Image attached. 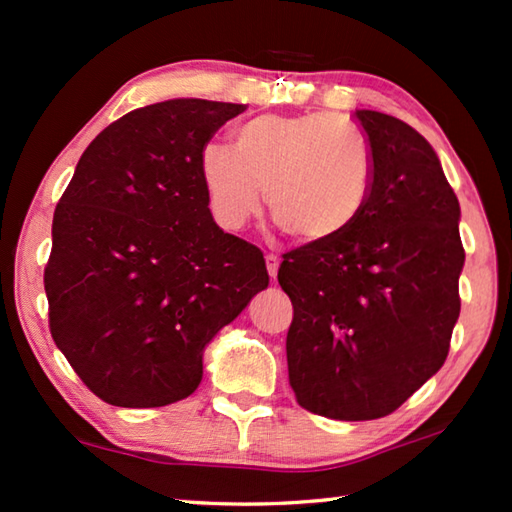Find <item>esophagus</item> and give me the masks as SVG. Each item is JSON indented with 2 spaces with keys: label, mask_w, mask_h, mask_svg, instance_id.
<instances>
[{
  "label": "esophagus",
  "mask_w": 512,
  "mask_h": 512,
  "mask_svg": "<svg viewBox=\"0 0 512 512\" xmlns=\"http://www.w3.org/2000/svg\"><path fill=\"white\" fill-rule=\"evenodd\" d=\"M266 268H268V275H271V280L275 282L277 277V268H280V259H277L275 255H266Z\"/></svg>",
  "instance_id": "esophagus-1"
}]
</instances>
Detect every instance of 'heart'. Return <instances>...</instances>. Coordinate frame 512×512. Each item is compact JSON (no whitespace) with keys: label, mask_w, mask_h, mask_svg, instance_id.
<instances>
[{"label":"heart","mask_w":512,"mask_h":512,"mask_svg":"<svg viewBox=\"0 0 512 512\" xmlns=\"http://www.w3.org/2000/svg\"><path fill=\"white\" fill-rule=\"evenodd\" d=\"M198 176L216 223L239 230L266 205L291 237L323 244L357 221L370 192L366 137L334 112L259 115L235 131V149L207 142Z\"/></svg>","instance_id":"heart-1"}]
</instances>
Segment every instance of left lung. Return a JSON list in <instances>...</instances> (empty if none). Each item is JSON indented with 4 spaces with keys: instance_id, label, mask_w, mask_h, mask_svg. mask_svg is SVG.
<instances>
[{
    "instance_id": "1",
    "label": "left lung",
    "mask_w": 512,
    "mask_h": 512,
    "mask_svg": "<svg viewBox=\"0 0 512 512\" xmlns=\"http://www.w3.org/2000/svg\"><path fill=\"white\" fill-rule=\"evenodd\" d=\"M370 192L343 235L284 255L289 381L332 420L393 413L443 368L461 314V205L433 146L402 119L357 110Z\"/></svg>"
}]
</instances>
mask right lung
<instances>
[{
  "label": "right lung",
  "mask_w": 512,
  "mask_h": 512,
  "mask_svg": "<svg viewBox=\"0 0 512 512\" xmlns=\"http://www.w3.org/2000/svg\"><path fill=\"white\" fill-rule=\"evenodd\" d=\"M241 103L169 99L94 137L54 212L45 268L58 350L103 402L192 395L203 354L268 287L262 250L223 232L198 153Z\"/></svg>",
  "instance_id": "right-lung-1"
}]
</instances>
